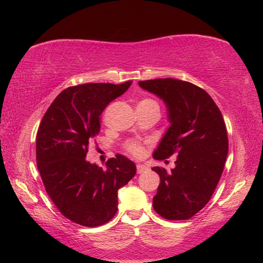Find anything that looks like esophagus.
I'll list each match as a JSON object with an SVG mask.
<instances>
[{
  "label": "esophagus",
  "instance_id": "34e87169",
  "mask_svg": "<svg viewBox=\"0 0 263 263\" xmlns=\"http://www.w3.org/2000/svg\"><path fill=\"white\" fill-rule=\"evenodd\" d=\"M147 170H148V167H147L146 165H141V164H138V165H137V172H138V174H141V173L146 172Z\"/></svg>",
  "mask_w": 263,
  "mask_h": 263
}]
</instances>
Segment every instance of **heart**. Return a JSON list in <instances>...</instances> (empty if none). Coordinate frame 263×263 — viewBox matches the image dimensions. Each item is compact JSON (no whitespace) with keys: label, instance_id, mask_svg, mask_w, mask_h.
I'll use <instances>...</instances> for the list:
<instances>
[{"label":"heart","instance_id":"heart-1","mask_svg":"<svg viewBox=\"0 0 263 263\" xmlns=\"http://www.w3.org/2000/svg\"><path fill=\"white\" fill-rule=\"evenodd\" d=\"M142 102L156 103L155 100H153V99H144V100H142ZM127 149H128V152H131L132 154H135V155H140L142 153V147L139 143H137V142H130V143H128L127 144Z\"/></svg>","mask_w":263,"mask_h":263}]
</instances>
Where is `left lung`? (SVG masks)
Wrapping results in <instances>:
<instances>
[{
	"label": "left lung",
	"mask_w": 263,
	"mask_h": 263,
	"mask_svg": "<svg viewBox=\"0 0 263 263\" xmlns=\"http://www.w3.org/2000/svg\"><path fill=\"white\" fill-rule=\"evenodd\" d=\"M163 99L170 127L155 150V159L176 155L175 168L154 167L160 177L153 205L168 220H186L208 203L224 171L228 138L218 106L203 89L172 78L139 81Z\"/></svg>",
	"instance_id": "left-lung-1"
}]
</instances>
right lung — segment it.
I'll list each match as a JSON object with an SVG mask.
<instances>
[{"instance_id":"right-lung-1","label":"right lung","mask_w":263,"mask_h":263,"mask_svg":"<svg viewBox=\"0 0 263 263\" xmlns=\"http://www.w3.org/2000/svg\"><path fill=\"white\" fill-rule=\"evenodd\" d=\"M131 83L66 88L38 127L36 159L44 186L61 214L78 225L108 222L117 211V191L137 173L135 163L122 155L108 159L106 168L86 160L89 143L99 133L103 110Z\"/></svg>"}]
</instances>
